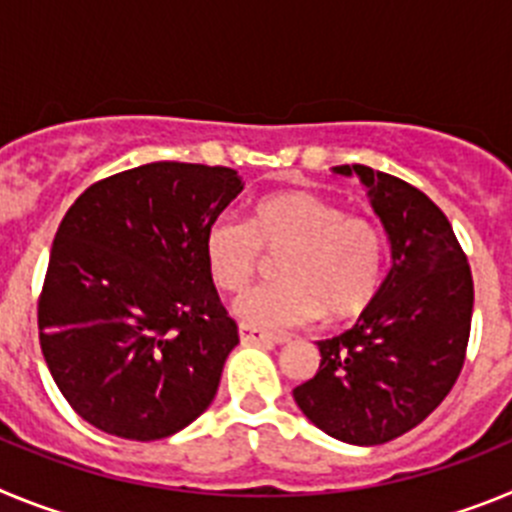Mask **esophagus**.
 <instances>
[{"label": "esophagus", "instance_id": "esophagus-1", "mask_svg": "<svg viewBox=\"0 0 512 512\" xmlns=\"http://www.w3.org/2000/svg\"><path fill=\"white\" fill-rule=\"evenodd\" d=\"M238 336H241V343H282V338L271 336L266 330L253 328V325L241 323L238 325Z\"/></svg>", "mask_w": 512, "mask_h": 512}]
</instances>
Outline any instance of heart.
Instances as JSON below:
<instances>
[{
	"label": "heart",
	"instance_id": "b5f03b06",
	"mask_svg": "<svg viewBox=\"0 0 512 512\" xmlns=\"http://www.w3.org/2000/svg\"><path fill=\"white\" fill-rule=\"evenodd\" d=\"M202 253L217 289L241 295L259 277L264 253L277 256L279 282L238 300V318L282 330L318 320L343 323L364 312L382 279L384 238L374 220L305 189H279L253 202L246 223L215 217Z\"/></svg>",
	"mask_w": 512,
	"mask_h": 512
}]
</instances>
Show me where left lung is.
<instances>
[{
    "instance_id": "obj_1",
    "label": "left lung",
    "mask_w": 512,
    "mask_h": 512,
    "mask_svg": "<svg viewBox=\"0 0 512 512\" xmlns=\"http://www.w3.org/2000/svg\"><path fill=\"white\" fill-rule=\"evenodd\" d=\"M369 187L392 243V269L359 323L318 341L320 369L295 402L320 431L377 446L423 423L467 356L474 282L449 217L413 184L369 166H336Z\"/></svg>"
}]
</instances>
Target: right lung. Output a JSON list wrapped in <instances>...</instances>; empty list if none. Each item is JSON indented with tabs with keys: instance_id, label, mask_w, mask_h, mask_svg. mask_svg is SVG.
Wrapping results in <instances>:
<instances>
[{
	"instance_id": "1",
	"label": "right lung",
	"mask_w": 512,
	"mask_h": 512,
	"mask_svg": "<svg viewBox=\"0 0 512 512\" xmlns=\"http://www.w3.org/2000/svg\"><path fill=\"white\" fill-rule=\"evenodd\" d=\"M238 171L156 161L92 184L63 215L38 300L40 348L81 418L156 441L215 400L238 325L202 253Z\"/></svg>"
}]
</instances>
